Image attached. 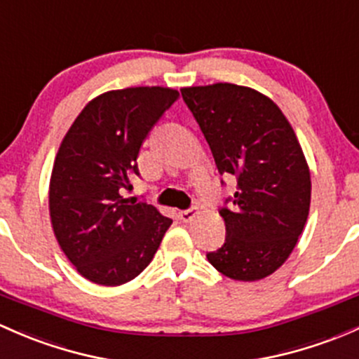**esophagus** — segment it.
<instances>
[{
  "instance_id": "1",
  "label": "esophagus",
  "mask_w": 359,
  "mask_h": 359,
  "mask_svg": "<svg viewBox=\"0 0 359 359\" xmlns=\"http://www.w3.org/2000/svg\"><path fill=\"white\" fill-rule=\"evenodd\" d=\"M196 215H198V208H196V206H194V208L180 211L179 217H180V220H182V222H191V220H194Z\"/></svg>"
}]
</instances>
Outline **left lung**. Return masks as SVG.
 I'll return each instance as SVG.
<instances>
[{
    "instance_id": "left-lung-1",
    "label": "left lung",
    "mask_w": 359,
    "mask_h": 359,
    "mask_svg": "<svg viewBox=\"0 0 359 359\" xmlns=\"http://www.w3.org/2000/svg\"><path fill=\"white\" fill-rule=\"evenodd\" d=\"M222 175L236 179V208H222L224 246L206 258L225 277L255 282L280 269L306 225L309 167L280 108L246 86L182 88Z\"/></svg>"
}]
</instances>
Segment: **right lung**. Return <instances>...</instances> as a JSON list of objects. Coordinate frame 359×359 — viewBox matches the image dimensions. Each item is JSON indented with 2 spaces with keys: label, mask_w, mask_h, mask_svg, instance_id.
<instances>
[{
  "label": "right lung",
  "mask_w": 359,
  "mask_h": 359,
  "mask_svg": "<svg viewBox=\"0 0 359 359\" xmlns=\"http://www.w3.org/2000/svg\"><path fill=\"white\" fill-rule=\"evenodd\" d=\"M179 90L142 86L90 100L56 153L50 217L75 270L97 285H122L153 259L172 220L154 206L130 203L123 191L139 175L142 142Z\"/></svg>",
  "instance_id": "1"
}]
</instances>
